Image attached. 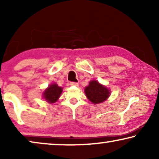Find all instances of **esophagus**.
Returning a JSON list of instances; mask_svg holds the SVG:
<instances>
[{"label":"esophagus","instance_id":"esophagus-1","mask_svg":"<svg viewBox=\"0 0 159 159\" xmlns=\"http://www.w3.org/2000/svg\"><path fill=\"white\" fill-rule=\"evenodd\" d=\"M70 85H71V86H76V87H78V86H79V84H78L77 82H70Z\"/></svg>","mask_w":159,"mask_h":159}]
</instances>
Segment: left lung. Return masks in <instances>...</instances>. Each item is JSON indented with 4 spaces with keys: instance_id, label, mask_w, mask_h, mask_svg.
<instances>
[{
    "instance_id": "1",
    "label": "left lung",
    "mask_w": 159,
    "mask_h": 159,
    "mask_svg": "<svg viewBox=\"0 0 159 159\" xmlns=\"http://www.w3.org/2000/svg\"><path fill=\"white\" fill-rule=\"evenodd\" d=\"M84 93L89 101L95 104L103 103L110 95V90L102 85L97 80H92L84 89Z\"/></svg>"
}]
</instances>
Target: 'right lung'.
Returning a JSON list of instances; mask_svg holds the SVG:
<instances>
[{
    "mask_svg": "<svg viewBox=\"0 0 159 159\" xmlns=\"http://www.w3.org/2000/svg\"><path fill=\"white\" fill-rule=\"evenodd\" d=\"M63 91L61 87H58L57 84L53 83L50 84L43 93V98L49 103H53L57 101Z\"/></svg>",
    "mask_w": 159,
    "mask_h": 159,
    "instance_id": "1",
    "label": "right lung"
}]
</instances>
